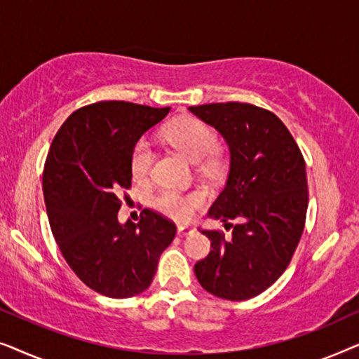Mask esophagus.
Segmentation results:
<instances>
[{
    "instance_id": "1",
    "label": "esophagus",
    "mask_w": 359,
    "mask_h": 359,
    "mask_svg": "<svg viewBox=\"0 0 359 359\" xmlns=\"http://www.w3.org/2000/svg\"><path fill=\"white\" fill-rule=\"evenodd\" d=\"M194 232L193 227H189V225H178V235L180 237H186V235H191Z\"/></svg>"
}]
</instances>
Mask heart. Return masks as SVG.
Wrapping results in <instances>:
<instances>
[{
    "label": "heart",
    "mask_w": 359,
    "mask_h": 359,
    "mask_svg": "<svg viewBox=\"0 0 359 359\" xmlns=\"http://www.w3.org/2000/svg\"><path fill=\"white\" fill-rule=\"evenodd\" d=\"M165 139L171 145L176 147L180 151L188 156L191 161L199 163L208 154L204 165L214 166L217 163V158L212 155V151L217 145V135L214 129L205 122L194 119V117H184L173 122L165 129ZM151 163H154V150L149 140L142 139L135 144L130 156V171L135 181H145L150 176ZM204 196L199 191L189 194H180L176 191L165 189L154 198V204L161 212L171 215L176 219H188L191 210L196 205L203 203Z\"/></svg>",
    "instance_id": "1"
}]
</instances>
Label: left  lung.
<instances>
[{"label": "left lung", "instance_id": "1", "mask_svg": "<svg viewBox=\"0 0 359 359\" xmlns=\"http://www.w3.org/2000/svg\"><path fill=\"white\" fill-rule=\"evenodd\" d=\"M189 111L224 137L230 151L227 183L209 217L232 233L201 230L210 253L194 264L205 291L227 301H247L271 286L296 252L309 204L306 161L271 111L248 102H212Z\"/></svg>", "mask_w": 359, "mask_h": 359}]
</instances>
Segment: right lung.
I'll return each mask as SVG.
<instances>
[{
    "label": "right lung",
    "instance_id": "add662e5",
    "mask_svg": "<svg viewBox=\"0 0 359 359\" xmlns=\"http://www.w3.org/2000/svg\"><path fill=\"white\" fill-rule=\"evenodd\" d=\"M168 112L95 102L63 122L48 150L42 188L53 238L73 273L102 296L144 292L176 235V225L151 209H144L139 224L117 220L122 191L132 184V150Z\"/></svg>",
    "mask_w": 359,
    "mask_h": 359
}]
</instances>
